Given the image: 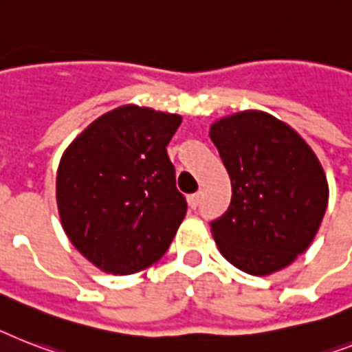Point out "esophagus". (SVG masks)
Segmentation results:
<instances>
[{"label": "esophagus", "instance_id": "34e87169", "mask_svg": "<svg viewBox=\"0 0 352 352\" xmlns=\"http://www.w3.org/2000/svg\"><path fill=\"white\" fill-rule=\"evenodd\" d=\"M199 202H201V193H199V191L188 197V204H190V208H193V210L199 206Z\"/></svg>", "mask_w": 352, "mask_h": 352}]
</instances>
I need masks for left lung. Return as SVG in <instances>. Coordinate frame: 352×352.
<instances>
[{
  "mask_svg": "<svg viewBox=\"0 0 352 352\" xmlns=\"http://www.w3.org/2000/svg\"><path fill=\"white\" fill-rule=\"evenodd\" d=\"M231 181V204L211 222L230 264L265 276L284 270L313 242L329 184L313 148L271 113L236 111L210 126Z\"/></svg>",
  "mask_w": 352,
  "mask_h": 352,
  "instance_id": "1",
  "label": "left lung"
}]
</instances>
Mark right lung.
Masks as SVG:
<instances>
[{"mask_svg":"<svg viewBox=\"0 0 352 352\" xmlns=\"http://www.w3.org/2000/svg\"><path fill=\"white\" fill-rule=\"evenodd\" d=\"M181 122L177 113L124 104L97 117L63 153L61 226L99 270L131 275L170 248L188 208L166 151Z\"/></svg>","mask_w":352,"mask_h":352,"instance_id":"right-lung-1","label":"right lung"}]
</instances>
